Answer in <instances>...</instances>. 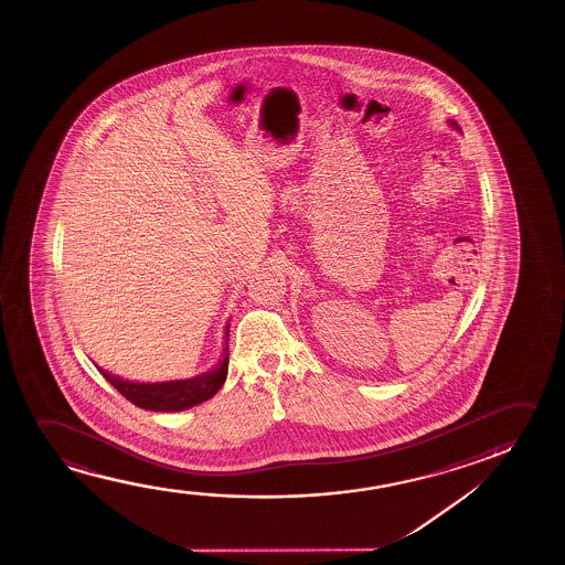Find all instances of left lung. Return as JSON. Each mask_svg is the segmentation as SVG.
I'll return each mask as SVG.
<instances>
[{
	"label": "left lung",
	"mask_w": 565,
	"mask_h": 565,
	"mask_svg": "<svg viewBox=\"0 0 565 565\" xmlns=\"http://www.w3.org/2000/svg\"><path fill=\"white\" fill-rule=\"evenodd\" d=\"M451 124H454V121H451ZM454 125H456V124H454Z\"/></svg>",
	"instance_id": "1"
}]
</instances>
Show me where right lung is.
Here are the masks:
<instances>
[{
    "label": "right lung",
    "mask_w": 565,
    "mask_h": 565,
    "mask_svg": "<svg viewBox=\"0 0 565 565\" xmlns=\"http://www.w3.org/2000/svg\"><path fill=\"white\" fill-rule=\"evenodd\" d=\"M227 363H230V356L225 353L224 361L216 371L202 374L196 379L163 382V384H135V382L116 379L102 369L100 372L104 374V379L108 380L109 384L116 387L117 392L124 395L125 399H129L132 405H137L140 409L170 413V411L194 407L216 394L217 390L224 386Z\"/></svg>",
    "instance_id": "obj_1"
}]
</instances>
